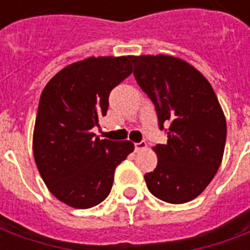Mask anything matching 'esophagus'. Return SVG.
<instances>
[{
  "label": "esophagus",
  "mask_w": 250,
  "mask_h": 250,
  "mask_svg": "<svg viewBox=\"0 0 250 250\" xmlns=\"http://www.w3.org/2000/svg\"><path fill=\"white\" fill-rule=\"evenodd\" d=\"M147 148V143L146 142H139V143H135V151L136 152H141L143 150H146Z\"/></svg>",
  "instance_id": "1"
}]
</instances>
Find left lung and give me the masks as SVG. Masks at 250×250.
<instances>
[{"label":"left lung","instance_id":"1","mask_svg":"<svg viewBox=\"0 0 250 250\" xmlns=\"http://www.w3.org/2000/svg\"><path fill=\"white\" fill-rule=\"evenodd\" d=\"M139 87L155 105L167 143L152 147L157 168L145 175L150 193L168 204L197 198L214 178L224 157L226 119L208 79L182 59L130 56Z\"/></svg>","mask_w":250,"mask_h":250}]
</instances>
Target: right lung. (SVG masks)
Segmentation results:
<instances>
[{"label":"right lung","instance_id":"1","mask_svg":"<svg viewBox=\"0 0 250 250\" xmlns=\"http://www.w3.org/2000/svg\"><path fill=\"white\" fill-rule=\"evenodd\" d=\"M132 72L130 56L88 57L66 65L42 89L33 131L41 178L59 201L88 209L107 198L130 141L95 138L109 92Z\"/></svg>","mask_w":250,"mask_h":250}]
</instances>
